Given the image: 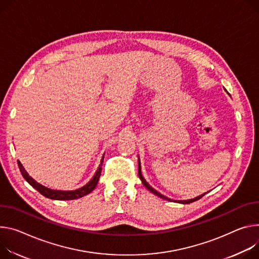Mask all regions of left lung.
Returning a JSON list of instances; mask_svg holds the SVG:
<instances>
[{
  "label": "left lung",
  "instance_id": "8db88e82",
  "mask_svg": "<svg viewBox=\"0 0 259 259\" xmlns=\"http://www.w3.org/2000/svg\"><path fill=\"white\" fill-rule=\"evenodd\" d=\"M225 90V89H224ZM226 91V90H225ZM226 93L228 94L229 95V93L226 91ZM138 177H139V179L142 180V183L144 184V186L147 188V189L149 190V191H151L152 193H154L155 195H157L158 197H160V198H162V199H165V200H168V201H175V202H179V203H183V204H186V203H191V202H193V201H196V200H198V199H200L202 196H204L206 193H203V194H201V195H199V196H196L195 198H191V199H186V200H175V199H171V198H168V197H166V196H164L163 194H161L160 192H158L157 190H155L153 187H151L150 185H149V183L145 180V178L143 177V174H142V166H140V161L138 160Z\"/></svg>",
  "mask_w": 259,
  "mask_h": 259
}]
</instances>
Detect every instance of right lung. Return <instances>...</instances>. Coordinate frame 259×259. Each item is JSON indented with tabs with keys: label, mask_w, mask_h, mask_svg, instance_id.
<instances>
[{
	"label": "right lung",
	"mask_w": 259,
	"mask_h": 259,
	"mask_svg": "<svg viewBox=\"0 0 259 259\" xmlns=\"http://www.w3.org/2000/svg\"><path fill=\"white\" fill-rule=\"evenodd\" d=\"M103 159H104V155H103V157H102V159L100 161L98 169L96 170V172H95V175H94V177L91 179V181L88 184H85L83 187L78 188V189H76V190H71V191H62V190L50 189V188L39 184L31 176H29V174L27 172L25 167L22 166V164L20 163V161H17V163H18V167H19V170H20L22 177L25 178V180L33 188H35V189L38 192H40L43 196L48 197V198H51V199H56V200H72V199H77V198H80L82 196H85L89 193H91L94 189H95L98 182H99V178L101 176Z\"/></svg>",
	"instance_id": "right-lung-1"
}]
</instances>
